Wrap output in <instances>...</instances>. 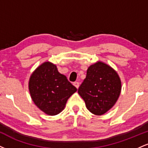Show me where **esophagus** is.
Here are the masks:
<instances>
[{
  "label": "esophagus",
  "mask_w": 148,
  "mask_h": 148,
  "mask_svg": "<svg viewBox=\"0 0 148 148\" xmlns=\"http://www.w3.org/2000/svg\"><path fill=\"white\" fill-rule=\"evenodd\" d=\"M74 86H75V87L77 88H79V82H74Z\"/></svg>",
  "instance_id": "obj_1"
}]
</instances>
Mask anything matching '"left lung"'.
<instances>
[{
  "label": "left lung",
  "instance_id": "obj_1",
  "mask_svg": "<svg viewBox=\"0 0 148 148\" xmlns=\"http://www.w3.org/2000/svg\"><path fill=\"white\" fill-rule=\"evenodd\" d=\"M121 89V80L116 71L105 62L97 61L88 67L78 93L88 111L101 115L113 108Z\"/></svg>",
  "mask_w": 148,
  "mask_h": 148
}]
</instances>
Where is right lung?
<instances>
[{
  "instance_id": "add662e5",
  "label": "right lung",
  "mask_w": 148,
  "mask_h": 148,
  "mask_svg": "<svg viewBox=\"0 0 148 148\" xmlns=\"http://www.w3.org/2000/svg\"><path fill=\"white\" fill-rule=\"evenodd\" d=\"M28 89L34 103L49 115L60 113L67 99L77 90L67 77L58 71L56 65L49 61L43 62L32 73Z\"/></svg>"
}]
</instances>
